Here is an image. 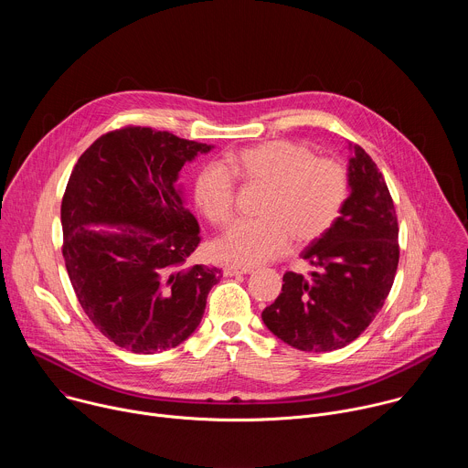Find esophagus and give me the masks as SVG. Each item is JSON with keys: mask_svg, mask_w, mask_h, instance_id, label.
Masks as SVG:
<instances>
[{"mask_svg": "<svg viewBox=\"0 0 468 468\" xmlns=\"http://www.w3.org/2000/svg\"><path fill=\"white\" fill-rule=\"evenodd\" d=\"M224 272H226V276H240V274L253 272V269H250V266H242V264H228Z\"/></svg>", "mask_w": 468, "mask_h": 468, "instance_id": "obj_1", "label": "esophagus"}]
</instances>
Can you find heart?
Segmentation results:
<instances>
[{"label":"heart","instance_id":"b5f03b06","mask_svg":"<svg viewBox=\"0 0 468 468\" xmlns=\"http://www.w3.org/2000/svg\"><path fill=\"white\" fill-rule=\"evenodd\" d=\"M228 163L213 161L196 177L194 199L209 222L222 226L233 215V172L266 192L257 209L259 220H239L215 240V253L224 261L259 264L283 253L291 239L294 244L313 242L331 228L345 206V166L316 157L305 144L262 143L240 150Z\"/></svg>","mask_w":468,"mask_h":468}]
</instances>
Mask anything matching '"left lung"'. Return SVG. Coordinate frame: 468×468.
<instances>
[{
	"label": "left lung",
	"mask_w": 468,
	"mask_h": 468,
	"mask_svg": "<svg viewBox=\"0 0 468 468\" xmlns=\"http://www.w3.org/2000/svg\"><path fill=\"white\" fill-rule=\"evenodd\" d=\"M348 186L341 215L302 251L309 278L285 272L283 287L262 322L302 352H331L356 341L390 292L399 248L387 183L370 155L350 144Z\"/></svg>",
	"instance_id": "obj_1"
}]
</instances>
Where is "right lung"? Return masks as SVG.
<instances>
[{
	"label": "right lung",
	"mask_w": 468,
	"mask_h": 468,
	"mask_svg": "<svg viewBox=\"0 0 468 468\" xmlns=\"http://www.w3.org/2000/svg\"><path fill=\"white\" fill-rule=\"evenodd\" d=\"M211 148L168 131L122 127L80 157L66 185L60 224L69 278L90 322L133 354L188 339L222 278L217 266L186 264L199 226L177 185L183 165Z\"/></svg>",
	"instance_id": "1"
}]
</instances>
